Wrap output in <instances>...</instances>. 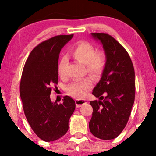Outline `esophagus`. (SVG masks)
Returning <instances> with one entry per match:
<instances>
[{
  "mask_svg": "<svg viewBox=\"0 0 156 156\" xmlns=\"http://www.w3.org/2000/svg\"><path fill=\"white\" fill-rule=\"evenodd\" d=\"M75 103H76V107L79 108V107H80L82 105H83V104H86L87 102H86V101H84V100H82V99H76Z\"/></svg>",
  "mask_w": 156,
  "mask_h": 156,
  "instance_id": "1",
  "label": "esophagus"
}]
</instances>
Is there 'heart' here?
Here are the masks:
<instances>
[{
  "mask_svg": "<svg viewBox=\"0 0 156 156\" xmlns=\"http://www.w3.org/2000/svg\"><path fill=\"white\" fill-rule=\"evenodd\" d=\"M74 59L84 65L87 70L94 78L98 79L101 76L106 62V55L103 50L96 51L94 46L90 42L80 41L74 44L71 50ZM66 64V58L63 57L58 65V73L62 75ZM93 87L91 79L86 78L71 83L67 87L68 94L75 98H81L86 95L87 91Z\"/></svg>",
  "mask_w": 156,
  "mask_h": 156,
  "instance_id": "b5f03b06",
  "label": "heart"
}]
</instances>
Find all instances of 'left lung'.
I'll return each mask as SVG.
<instances>
[{"instance_id":"1","label":"left lung","mask_w":156,"mask_h":156,"mask_svg":"<svg viewBox=\"0 0 156 156\" xmlns=\"http://www.w3.org/2000/svg\"><path fill=\"white\" fill-rule=\"evenodd\" d=\"M99 40L106 55L101 78L92 94L99 100L90 101L93 108L89 130L97 138L112 140L124 129L135 99V72L129 53L112 36L91 33Z\"/></svg>"}]
</instances>
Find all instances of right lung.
I'll list each match as a JSON object with an SVG mask.
<instances>
[{"instance_id": "obj_1", "label": "right lung", "mask_w": 156, "mask_h": 156, "mask_svg": "<svg viewBox=\"0 0 156 156\" xmlns=\"http://www.w3.org/2000/svg\"><path fill=\"white\" fill-rule=\"evenodd\" d=\"M72 37L57 35L41 42L32 50L23 68L20 86L23 110L33 131L44 141H54L67 133L75 109L69 96L59 104L50 99L58 82L59 55Z\"/></svg>"}]
</instances>
